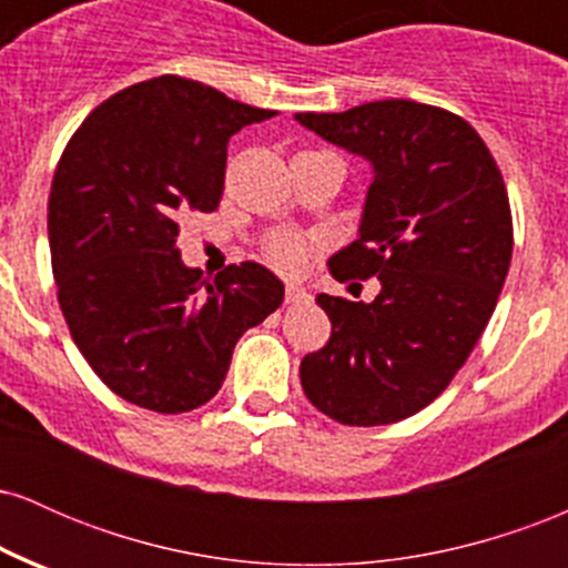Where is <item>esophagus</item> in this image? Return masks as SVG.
<instances>
[{
	"label": "esophagus",
	"instance_id": "1",
	"mask_svg": "<svg viewBox=\"0 0 568 568\" xmlns=\"http://www.w3.org/2000/svg\"><path fill=\"white\" fill-rule=\"evenodd\" d=\"M306 298H310V293H306L304 288H298V285H288V288H285V302L288 304H302V302H306Z\"/></svg>",
	"mask_w": 568,
	"mask_h": 568
}]
</instances>
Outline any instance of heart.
<instances>
[{
	"mask_svg": "<svg viewBox=\"0 0 568 568\" xmlns=\"http://www.w3.org/2000/svg\"><path fill=\"white\" fill-rule=\"evenodd\" d=\"M306 256H310V243H304L296 234H277L270 245H266V258L275 270L285 275H296L302 270Z\"/></svg>",
	"mask_w": 568,
	"mask_h": 568,
	"instance_id": "obj_1",
	"label": "heart"
}]
</instances>
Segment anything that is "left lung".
I'll return each instance as SVG.
<instances>
[{
	"instance_id": "8db88e82",
	"label": "left lung",
	"mask_w": 568,
	"mask_h": 568,
	"mask_svg": "<svg viewBox=\"0 0 568 568\" xmlns=\"http://www.w3.org/2000/svg\"><path fill=\"white\" fill-rule=\"evenodd\" d=\"M296 120L374 165L361 237L328 266L382 283L371 304L317 296L334 334L302 361L304 395L338 425H393L452 384L491 321L513 258L505 181L470 122L429 103Z\"/></svg>"
}]
</instances>
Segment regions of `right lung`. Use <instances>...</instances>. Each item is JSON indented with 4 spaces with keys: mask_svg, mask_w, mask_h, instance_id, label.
Instances as JSON below:
<instances>
[{
    "mask_svg": "<svg viewBox=\"0 0 568 568\" xmlns=\"http://www.w3.org/2000/svg\"><path fill=\"white\" fill-rule=\"evenodd\" d=\"M270 109L179 74L130 84L74 130L48 202L58 304L82 357L122 400L184 414L219 393L237 338L283 304L256 262L213 280L175 247L184 213H211L226 146Z\"/></svg>",
    "mask_w": 568,
    "mask_h": 568,
    "instance_id": "right-lung-1",
    "label": "right lung"
}]
</instances>
